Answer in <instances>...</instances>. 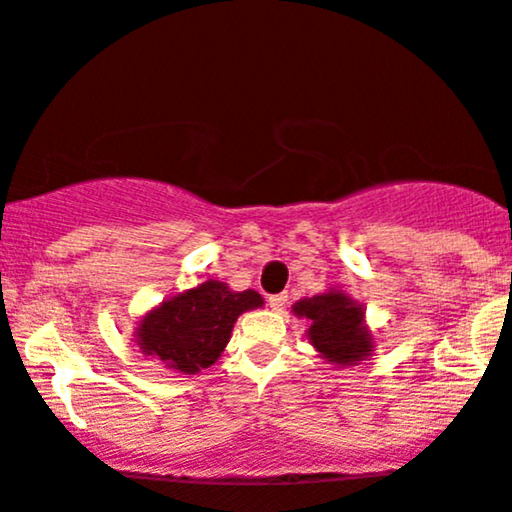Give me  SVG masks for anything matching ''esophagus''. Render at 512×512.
<instances>
[{
  "mask_svg": "<svg viewBox=\"0 0 512 512\" xmlns=\"http://www.w3.org/2000/svg\"><path fill=\"white\" fill-rule=\"evenodd\" d=\"M284 306H286V296L284 294L269 296V308H272V311H284Z\"/></svg>",
  "mask_w": 512,
  "mask_h": 512,
  "instance_id": "esophagus-1",
  "label": "esophagus"
}]
</instances>
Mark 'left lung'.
Masks as SVG:
<instances>
[{
    "instance_id": "left-lung-1",
    "label": "left lung",
    "mask_w": 512,
    "mask_h": 512,
    "mask_svg": "<svg viewBox=\"0 0 512 512\" xmlns=\"http://www.w3.org/2000/svg\"><path fill=\"white\" fill-rule=\"evenodd\" d=\"M291 311L308 318V340L330 364L355 367L372 355L374 338L364 325V308L342 291H325L294 303Z\"/></svg>"
}]
</instances>
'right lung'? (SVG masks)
<instances>
[{"label": "right lung", "instance_id": "obj_1", "mask_svg": "<svg viewBox=\"0 0 512 512\" xmlns=\"http://www.w3.org/2000/svg\"><path fill=\"white\" fill-rule=\"evenodd\" d=\"M260 306L257 291H230L211 279L145 313L136 342L143 355L157 357L167 369L196 374L221 357L240 313Z\"/></svg>", "mask_w": 512, "mask_h": 512}]
</instances>
